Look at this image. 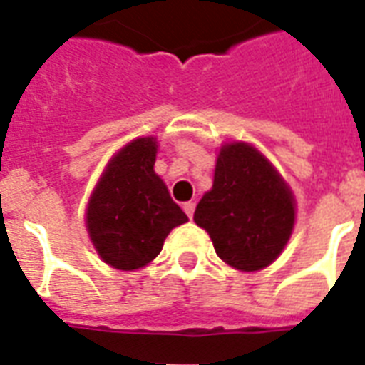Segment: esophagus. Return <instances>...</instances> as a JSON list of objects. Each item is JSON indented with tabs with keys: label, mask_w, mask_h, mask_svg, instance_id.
Here are the masks:
<instances>
[{
	"label": "esophagus",
	"mask_w": 365,
	"mask_h": 365,
	"mask_svg": "<svg viewBox=\"0 0 365 365\" xmlns=\"http://www.w3.org/2000/svg\"><path fill=\"white\" fill-rule=\"evenodd\" d=\"M183 212L187 214L189 217H193L195 214V202H183Z\"/></svg>",
	"instance_id": "esophagus-1"
}]
</instances>
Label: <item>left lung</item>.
<instances>
[{
    "instance_id": "1",
    "label": "left lung",
    "mask_w": 365,
    "mask_h": 365,
    "mask_svg": "<svg viewBox=\"0 0 365 365\" xmlns=\"http://www.w3.org/2000/svg\"><path fill=\"white\" fill-rule=\"evenodd\" d=\"M195 223L210 235L220 259L259 271L282 254L295 223V200L277 168L250 143L220 149L214 185L197 205Z\"/></svg>"
}]
</instances>
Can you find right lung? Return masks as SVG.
<instances>
[{"label":"right lung","mask_w":365,"mask_h":365,"mask_svg":"<svg viewBox=\"0 0 365 365\" xmlns=\"http://www.w3.org/2000/svg\"><path fill=\"white\" fill-rule=\"evenodd\" d=\"M157 140L136 138L117 151L87 206V231L102 259L119 271L153 261L172 229L187 222L153 170Z\"/></svg>","instance_id":"1"}]
</instances>
